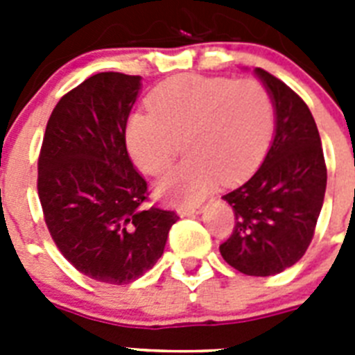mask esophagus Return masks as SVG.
<instances>
[{
  "label": "esophagus",
  "instance_id": "34e87169",
  "mask_svg": "<svg viewBox=\"0 0 355 355\" xmlns=\"http://www.w3.org/2000/svg\"><path fill=\"white\" fill-rule=\"evenodd\" d=\"M205 211V208L202 206H180L178 208V213H180L181 216H192V215H199V213Z\"/></svg>",
  "mask_w": 355,
  "mask_h": 355
}]
</instances>
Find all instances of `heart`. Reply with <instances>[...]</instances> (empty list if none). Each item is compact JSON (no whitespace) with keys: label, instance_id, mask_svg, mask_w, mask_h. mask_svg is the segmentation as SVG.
I'll return each instance as SVG.
<instances>
[{"label":"heart","instance_id":"obj_1","mask_svg":"<svg viewBox=\"0 0 355 355\" xmlns=\"http://www.w3.org/2000/svg\"><path fill=\"white\" fill-rule=\"evenodd\" d=\"M150 112H137L126 126V146L144 172L163 174L183 139L188 158L168 172L156 192L172 202L205 199L218 175L238 181L270 144L274 103L258 80L180 74L149 96Z\"/></svg>","mask_w":355,"mask_h":355}]
</instances>
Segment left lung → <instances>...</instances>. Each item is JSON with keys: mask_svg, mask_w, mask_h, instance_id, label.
Segmentation results:
<instances>
[{"mask_svg": "<svg viewBox=\"0 0 355 355\" xmlns=\"http://www.w3.org/2000/svg\"><path fill=\"white\" fill-rule=\"evenodd\" d=\"M254 72L272 96L275 135L256 174L222 197L236 222L220 254L241 274L266 277L306 254L324 205L327 167L306 103L270 72Z\"/></svg>", "mask_w": 355, "mask_h": 355, "instance_id": "1", "label": "left lung"}]
</instances>
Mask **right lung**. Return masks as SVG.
I'll list each match as a JSON object with an SVG mask.
<instances>
[{"instance_id":"1","label":"right lung","mask_w":355,"mask_h":355,"mask_svg":"<svg viewBox=\"0 0 355 355\" xmlns=\"http://www.w3.org/2000/svg\"><path fill=\"white\" fill-rule=\"evenodd\" d=\"M140 80L87 78L55 106L39 155L37 190L53 241L76 270L106 284L133 283L153 268L180 218L144 206L147 181L128 155Z\"/></svg>"}]
</instances>
